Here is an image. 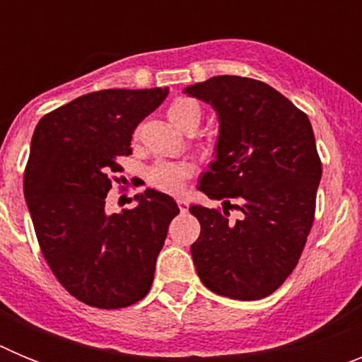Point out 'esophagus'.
I'll list each match as a JSON object with an SVG mask.
<instances>
[{
	"label": "esophagus",
	"mask_w": 362,
	"mask_h": 362,
	"mask_svg": "<svg viewBox=\"0 0 362 362\" xmlns=\"http://www.w3.org/2000/svg\"><path fill=\"white\" fill-rule=\"evenodd\" d=\"M177 206H179V210H181V212H187L188 210V201H187V197H177Z\"/></svg>",
	"instance_id": "obj_1"
}]
</instances>
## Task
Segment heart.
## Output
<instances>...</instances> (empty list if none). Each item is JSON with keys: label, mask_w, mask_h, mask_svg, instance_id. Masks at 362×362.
Returning a JSON list of instances; mask_svg holds the SVG:
<instances>
[{"label": "heart", "mask_w": 362, "mask_h": 362, "mask_svg": "<svg viewBox=\"0 0 362 362\" xmlns=\"http://www.w3.org/2000/svg\"><path fill=\"white\" fill-rule=\"evenodd\" d=\"M166 116L174 127H177L183 132H188V130H196L199 127L203 112L194 99L175 98L166 108ZM190 174L192 168L187 163H158L150 168L148 181L158 190L175 194L185 187Z\"/></svg>", "instance_id": "1"}]
</instances>
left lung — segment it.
<instances>
[{
    "instance_id": "obj_1",
    "label": "left lung",
    "mask_w": 362,
    "mask_h": 362,
    "mask_svg": "<svg viewBox=\"0 0 362 362\" xmlns=\"http://www.w3.org/2000/svg\"><path fill=\"white\" fill-rule=\"evenodd\" d=\"M185 92L219 116L216 161L199 190L223 210L190 206L201 225L190 248L197 276L219 296L263 299L297 267L313 225L322 165L312 124L257 79L216 76ZM232 208L241 220L229 221Z\"/></svg>"
}]
</instances>
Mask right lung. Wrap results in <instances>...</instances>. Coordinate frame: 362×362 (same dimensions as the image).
Listing matches in <instances>:
<instances>
[{"instance_id":"1","label":"right lung","mask_w":362,"mask_h":362,"mask_svg":"<svg viewBox=\"0 0 362 362\" xmlns=\"http://www.w3.org/2000/svg\"><path fill=\"white\" fill-rule=\"evenodd\" d=\"M165 98L166 88L92 92L45 114L32 136L23 192L41 254L63 288L94 308H124L148 293L179 214L152 188L134 196L136 209L105 206L134 130Z\"/></svg>"}]
</instances>
